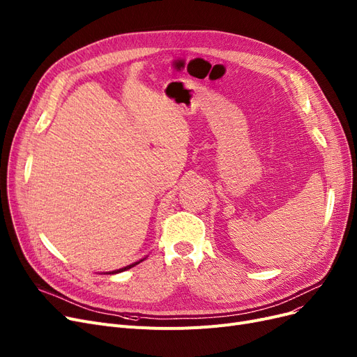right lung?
Returning a JSON list of instances; mask_svg holds the SVG:
<instances>
[{
	"label": "right lung",
	"mask_w": 357,
	"mask_h": 357,
	"mask_svg": "<svg viewBox=\"0 0 357 357\" xmlns=\"http://www.w3.org/2000/svg\"><path fill=\"white\" fill-rule=\"evenodd\" d=\"M146 258H143V259H140V261H135V262H132V264H130V266H127V267H122V268H119V270H114V271H107V273H105V274H118V273H122V271H126V270H130V268H132L134 266H137V264H140L142 261H144Z\"/></svg>",
	"instance_id": "right-lung-1"
}]
</instances>
